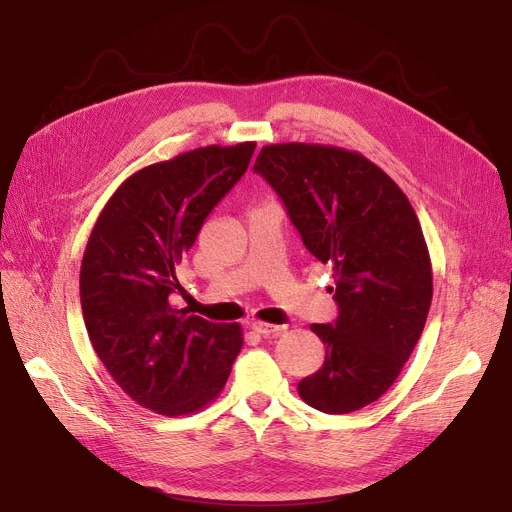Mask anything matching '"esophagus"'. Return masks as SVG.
<instances>
[{"label": "esophagus", "instance_id": "34e87169", "mask_svg": "<svg viewBox=\"0 0 512 512\" xmlns=\"http://www.w3.org/2000/svg\"><path fill=\"white\" fill-rule=\"evenodd\" d=\"M251 328H253V332H257L259 336H272V334H280L286 326L267 324V321H253Z\"/></svg>", "mask_w": 512, "mask_h": 512}]
</instances>
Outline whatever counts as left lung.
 I'll use <instances>...</instances> for the list:
<instances>
[{"label":"left lung","instance_id":"left-lung-1","mask_svg":"<svg viewBox=\"0 0 512 512\" xmlns=\"http://www.w3.org/2000/svg\"><path fill=\"white\" fill-rule=\"evenodd\" d=\"M253 170L282 199L303 245L334 270V324H313L326 361L299 382L309 407L342 415L398 378L432 305V261L407 195L367 157L328 145H267Z\"/></svg>","mask_w":512,"mask_h":512}]
</instances>
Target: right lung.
<instances>
[{"mask_svg": "<svg viewBox=\"0 0 512 512\" xmlns=\"http://www.w3.org/2000/svg\"><path fill=\"white\" fill-rule=\"evenodd\" d=\"M255 143L209 145L132 174L103 207L80 265L97 357L141 407L178 417L218 396L242 348L238 324L170 303L176 265L211 209L247 172Z\"/></svg>", "mask_w": 512, "mask_h": 512, "instance_id": "right-lung-1", "label": "right lung"}]
</instances>
